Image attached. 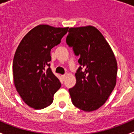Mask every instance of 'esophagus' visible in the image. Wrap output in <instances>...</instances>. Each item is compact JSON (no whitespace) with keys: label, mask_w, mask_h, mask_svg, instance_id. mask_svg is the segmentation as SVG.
<instances>
[{"label":"esophagus","mask_w":134,"mask_h":134,"mask_svg":"<svg viewBox=\"0 0 134 134\" xmlns=\"http://www.w3.org/2000/svg\"><path fill=\"white\" fill-rule=\"evenodd\" d=\"M65 77H66V75H65H65H62V78H63V80L65 79Z\"/></svg>","instance_id":"34e87169"}]
</instances>
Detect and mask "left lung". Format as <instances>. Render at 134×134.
<instances>
[{"mask_svg":"<svg viewBox=\"0 0 134 134\" xmlns=\"http://www.w3.org/2000/svg\"><path fill=\"white\" fill-rule=\"evenodd\" d=\"M66 42L80 55L76 83L69 90L71 102L83 111L97 110L116 85L118 64L114 53L101 32L92 26L70 28Z\"/></svg>","mask_w":134,"mask_h":134,"instance_id":"8db88e82","label":"left lung"}]
</instances>
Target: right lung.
<instances>
[{
  "label": "right lung",
  "instance_id": "1",
  "mask_svg": "<svg viewBox=\"0 0 134 134\" xmlns=\"http://www.w3.org/2000/svg\"><path fill=\"white\" fill-rule=\"evenodd\" d=\"M68 28L38 25L24 37L16 48L12 64L14 83L23 101L31 108L42 109L51 105L60 88L48 63L51 48L60 43Z\"/></svg>",
  "mask_w": 134,
  "mask_h": 134
}]
</instances>
